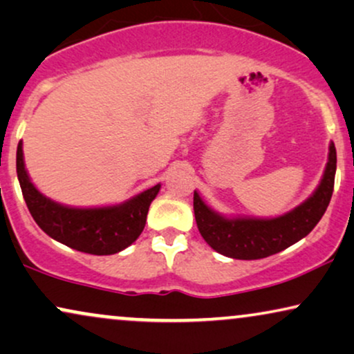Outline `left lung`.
Masks as SVG:
<instances>
[{
	"mask_svg": "<svg viewBox=\"0 0 354 354\" xmlns=\"http://www.w3.org/2000/svg\"><path fill=\"white\" fill-rule=\"evenodd\" d=\"M337 171V150L328 147V162L314 194L277 218H226L216 214L194 191L197 228L212 249L226 257L254 261L277 254L313 232L330 204Z\"/></svg>",
	"mask_w": 354,
	"mask_h": 354,
	"instance_id": "8db88e82",
	"label": "left lung"
}]
</instances>
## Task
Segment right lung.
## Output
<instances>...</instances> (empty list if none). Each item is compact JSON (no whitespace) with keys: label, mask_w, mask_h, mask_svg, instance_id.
I'll list each match as a JSON object with an SVG mask.
<instances>
[{"label":"right lung","mask_w":354,"mask_h":354,"mask_svg":"<svg viewBox=\"0 0 354 354\" xmlns=\"http://www.w3.org/2000/svg\"><path fill=\"white\" fill-rule=\"evenodd\" d=\"M16 168L24 201L37 225L56 241L95 256L120 252L139 238L147 220L149 207L160 191V185H157L122 204L75 209L48 199L32 185L24 165L22 142L17 145Z\"/></svg>","instance_id":"obj_1"}]
</instances>
